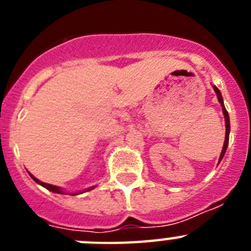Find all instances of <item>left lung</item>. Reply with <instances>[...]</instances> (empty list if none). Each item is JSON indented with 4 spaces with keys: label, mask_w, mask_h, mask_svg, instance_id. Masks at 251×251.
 I'll return each instance as SVG.
<instances>
[{
    "label": "left lung",
    "mask_w": 251,
    "mask_h": 251,
    "mask_svg": "<svg viewBox=\"0 0 251 251\" xmlns=\"http://www.w3.org/2000/svg\"><path fill=\"white\" fill-rule=\"evenodd\" d=\"M215 90V93H216V97H217V100H219V103H220L221 108H223V113H224V118H225V127H226V132H225V142H224V147H223V151H221V154H220V158H219V163L221 162V159L224 158V156H225V152H226V148H227V145H229V134H230V118H229V113H227V110H226L225 105H224V99H223V95H221L220 90L217 89L216 86H212Z\"/></svg>",
    "instance_id": "obj_1"
}]
</instances>
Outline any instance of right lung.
<instances>
[{
  "instance_id": "1",
  "label": "right lung",
  "mask_w": 251,
  "mask_h": 251,
  "mask_svg": "<svg viewBox=\"0 0 251 251\" xmlns=\"http://www.w3.org/2000/svg\"><path fill=\"white\" fill-rule=\"evenodd\" d=\"M28 174H30V172H28ZM30 176H31V178L34 179L35 182H36V183H39V185H41V186H43V187H45L46 190H49V191H51V192H55V194H60V195H65V194H66V192L64 191L63 188H61V187H59V186H54V185H50V183H45V182H43V181H40V179H37L36 177H35V176H32V175H31V174H30ZM93 188H94V187H90V188H88V190H84V191L74 192V194H66V195H73V196H74V195L84 194V192H86V191H90V190H93Z\"/></svg>"
}]
</instances>
